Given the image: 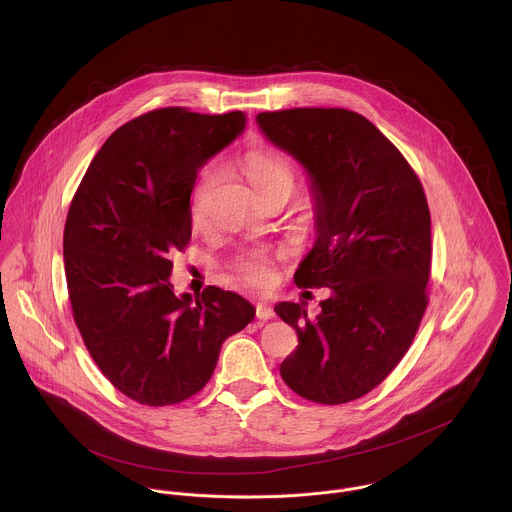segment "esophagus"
<instances>
[{
	"mask_svg": "<svg viewBox=\"0 0 512 512\" xmlns=\"http://www.w3.org/2000/svg\"><path fill=\"white\" fill-rule=\"evenodd\" d=\"M276 313H274V309L268 305V303H256V317L260 319V321H268V319H272Z\"/></svg>",
	"mask_w": 512,
	"mask_h": 512,
	"instance_id": "34e87169",
	"label": "esophagus"
}]
</instances>
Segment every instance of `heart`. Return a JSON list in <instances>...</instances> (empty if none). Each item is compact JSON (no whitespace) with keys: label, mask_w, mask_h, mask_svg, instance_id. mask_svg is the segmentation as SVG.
<instances>
[{"label":"heart","mask_w":512,"mask_h":512,"mask_svg":"<svg viewBox=\"0 0 512 512\" xmlns=\"http://www.w3.org/2000/svg\"><path fill=\"white\" fill-rule=\"evenodd\" d=\"M244 171L252 183V187L264 195L274 189H284L290 195L295 189V171H293L290 161L284 157L264 151V149H252L244 155L242 159ZM211 173L205 171L199 179V185L193 195V205H191V217L193 220L201 219V199L205 193V187L209 183ZM232 272L234 276L252 288H266L272 282V256L266 250H246L236 256L232 262Z\"/></svg>","instance_id":"1"}]
</instances>
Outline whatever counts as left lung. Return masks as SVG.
<instances>
[{
	"label": "left lung",
	"mask_w": 512,
	"mask_h": 512,
	"mask_svg": "<svg viewBox=\"0 0 512 512\" xmlns=\"http://www.w3.org/2000/svg\"><path fill=\"white\" fill-rule=\"evenodd\" d=\"M256 120L311 177L317 238L293 282L331 290L313 319L299 303L274 307L299 339L280 374L305 400H357L402 361L428 307L424 187L398 147L353 110L292 108Z\"/></svg>",
	"instance_id": "left-lung-1"
}]
</instances>
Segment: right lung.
<instances>
[{"instance_id":"add662e5","label":"right lung","mask_w":512,"mask_h":512,"mask_svg":"<svg viewBox=\"0 0 512 512\" xmlns=\"http://www.w3.org/2000/svg\"><path fill=\"white\" fill-rule=\"evenodd\" d=\"M244 124L238 110H151L104 142L74 193L63 238L74 323L102 374L140 404L197 394L222 343L254 319L238 293L177 297L169 282L171 254L191 240L197 173Z\"/></svg>"}]
</instances>
